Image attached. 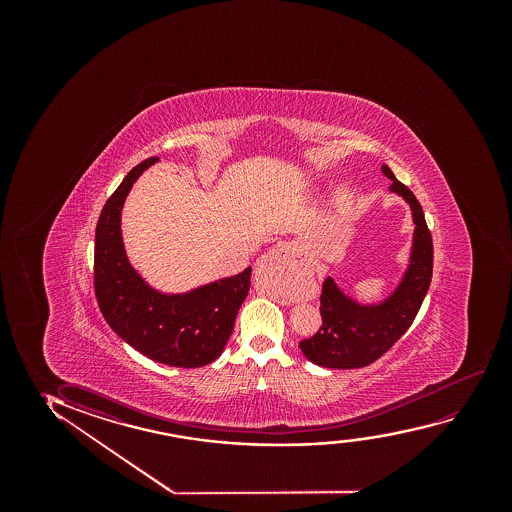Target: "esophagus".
<instances>
[{"mask_svg":"<svg viewBox=\"0 0 512 512\" xmlns=\"http://www.w3.org/2000/svg\"><path fill=\"white\" fill-rule=\"evenodd\" d=\"M273 267L274 271L278 273L281 280L285 283H297L301 280L302 274H304V267L301 264H297L292 255L285 248H273L269 252L264 253L257 262V269L260 267Z\"/></svg>","mask_w":512,"mask_h":512,"instance_id":"1","label":"esophagus"}]
</instances>
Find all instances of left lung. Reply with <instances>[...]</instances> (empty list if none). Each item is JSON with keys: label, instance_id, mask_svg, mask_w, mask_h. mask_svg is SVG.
<instances>
[{"label": "left lung", "instance_id": "8db88e82", "mask_svg": "<svg viewBox=\"0 0 512 512\" xmlns=\"http://www.w3.org/2000/svg\"><path fill=\"white\" fill-rule=\"evenodd\" d=\"M390 190L404 197L414 218L411 264L404 280L379 306H360L351 301L327 278L320 295L322 327L315 336L302 339V353L313 364L329 369H358L383 357L406 334L427 295L434 267V243L425 222L423 208L411 190L383 164Z\"/></svg>", "mask_w": 512, "mask_h": 512}]
</instances>
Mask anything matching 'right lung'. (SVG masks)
<instances>
[{"label":"right lung","instance_id":"1","mask_svg":"<svg viewBox=\"0 0 512 512\" xmlns=\"http://www.w3.org/2000/svg\"><path fill=\"white\" fill-rule=\"evenodd\" d=\"M155 161L159 157L131 169L103 206L96 225L94 292L106 323L134 350L159 364L201 367L224 351L250 290L252 267L182 295L159 294L141 280L124 252L120 213L136 178Z\"/></svg>","mask_w":512,"mask_h":512}]
</instances>
